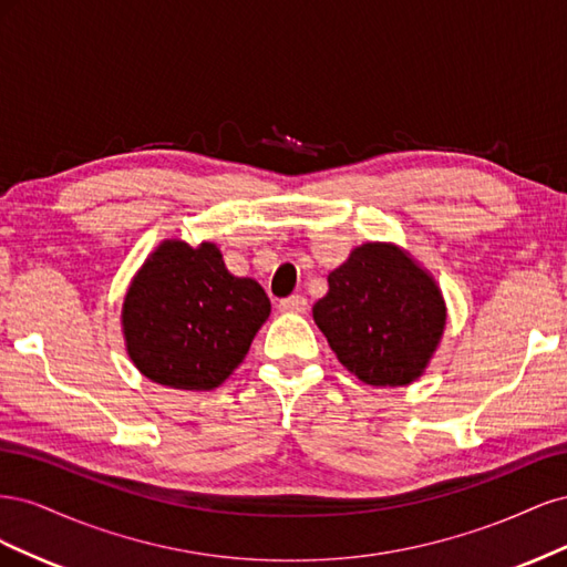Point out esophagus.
I'll use <instances>...</instances> for the list:
<instances>
[{"mask_svg": "<svg viewBox=\"0 0 567 567\" xmlns=\"http://www.w3.org/2000/svg\"><path fill=\"white\" fill-rule=\"evenodd\" d=\"M307 310V300L302 296H290L279 302V312L284 315H302Z\"/></svg>", "mask_w": 567, "mask_h": 567, "instance_id": "34e87169", "label": "esophagus"}]
</instances>
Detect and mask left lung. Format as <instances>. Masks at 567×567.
<instances>
[{
    "label": "left lung",
    "instance_id": "1",
    "mask_svg": "<svg viewBox=\"0 0 567 567\" xmlns=\"http://www.w3.org/2000/svg\"><path fill=\"white\" fill-rule=\"evenodd\" d=\"M338 362L373 388L419 381L440 348L447 305L433 274L404 248L367 241L329 274L312 307Z\"/></svg>",
    "mask_w": 567,
    "mask_h": 567
}]
</instances>
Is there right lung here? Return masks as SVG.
Listing matches in <instances>:
<instances>
[{"label": "right lung", "mask_w": 567, "mask_h": 567, "mask_svg": "<svg viewBox=\"0 0 567 567\" xmlns=\"http://www.w3.org/2000/svg\"><path fill=\"white\" fill-rule=\"evenodd\" d=\"M269 312L262 286L234 277L217 244L165 238L132 277L120 323L132 364L148 381L205 392L244 362Z\"/></svg>", "instance_id": "right-lung-1"}]
</instances>
